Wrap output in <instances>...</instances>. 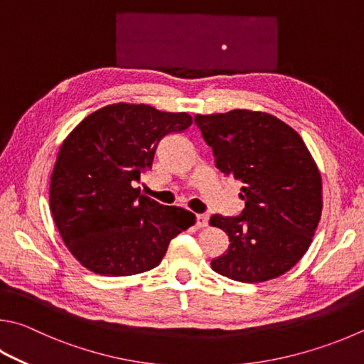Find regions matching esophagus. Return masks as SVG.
Masks as SVG:
<instances>
[{
  "label": "esophagus",
  "instance_id": "1",
  "mask_svg": "<svg viewBox=\"0 0 364 364\" xmlns=\"http://www.w3.org/2000/svg\"><path fill=\"white\" fill-rule=\"evenodd\" d=\"M208 224V216L205 213H197L196 215V226L197 228H205Z\"/></svg>",
  "mask_w": 364,
  "mask_h": 364
}]
</instances>
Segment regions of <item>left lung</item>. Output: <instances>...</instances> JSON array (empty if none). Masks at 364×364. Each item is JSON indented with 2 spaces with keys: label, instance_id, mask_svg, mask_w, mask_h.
I'll return each mask as SVG.
<instances>
[{
  "label": "left lung",
  "instance_id": "8db88e82",
  "mask_svg": "<svg viewBox=\"0 0 364 364\" xmlns=\"http://www.w3.org/2000/svg\"><path fill=\"white\" fill-rule=\"evenodd\" d=\"M218 170L242 181L245 208L213 215L210 224L229 237L215 272L259 283L288 272L306 255L321 216V176L296 130L267 113L234 109L194 117Z\"/></svg>",
  "mask_w": 364,
  "mask_h": 364
}]
</instances>
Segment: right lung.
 I'll return each instance as SVG.
<instances>
[{
	"mask_svg": "<svg viewBox=\"0 0 364 364\" xmlns=\"http://www.w3.org/2000/svg\"><path fill=\"white\" fill-rule=\"evenodd\" d=\"M188 113L116 103L87 116L58 151L50 211L70 253L100 275L125 277L159 266L171 239L196 223L191 211L140 194L165 136L191 127Z\"/></svg>",
	"mask_w": 364,
	"mask_h": 364,
	"instance_id": "1",
	"label": "right lung"
}]
</instances>
